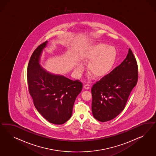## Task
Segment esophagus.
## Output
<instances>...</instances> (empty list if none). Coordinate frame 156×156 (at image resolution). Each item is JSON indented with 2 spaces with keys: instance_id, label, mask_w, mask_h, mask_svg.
I'll list each match as a JSON object with an SVG mask.
<instances>
[{
  "instance_id": "esophagus-1",
  "label": "esophagus",
  "mask_w": 156,
  "mask_h": 156,
  "mask_svg": "<svg viewBox=\"0 0 156 156\" xmlns=\"http://www.w3.org/2000/svg\"><path fill=\"white\" fill-rule=\"evenodd\" d=\"M84 88L85 89H90V85L89 84H85L84 85Z\"/></svg>"
}]
</instances>
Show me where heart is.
Here are the masks:
<instances>
[{"label":"heart","instance_id":"b5f03b06","mask_svg":"<svg viewBox=\"0 0 156 156\" xmlns=\"http://www.w3.org/2000/svg\"><path fill=\"white\" fill-rule=\"evenodd\" d=\"M117 51L115 48L104 43H98L89 47L85 52L83 58L89 62L90 73L96 78H102L108 75L117 60ZM80 70L83 67H80Z\"/></svg>","mask_w":156,"mask_h":156}]
</instances>
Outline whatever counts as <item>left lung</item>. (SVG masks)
<instances>
[{
    "mask_svg": "<svg viewBox=\"0 0 156 156\" xmlns=\"http://www.w3.org/2000/svg\"><path fill=\"white\" fill-rule=\"evenodd\" d=\"M138 65L129 48L125 60L92 86L93 115L101 122L116 117L125 108L133 89L137 85Z\"/></svg>",
    "mask_w": 156,
    "mask_h": 156,
    "instance_id": "8db88e82",
    "label": "left lung"
}]
</instances>
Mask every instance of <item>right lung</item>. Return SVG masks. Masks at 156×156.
Here are the masks:
<instances>
[{"instance_id":"add662e5","label":"right lung","mask_w":156,"mask_h":156,"mask_svg":"<svg viewBox=\"0 0 156 156\" xmlns=\"http://www.w3.org/2000/svg\"><path fill=\"white\" fill-rule=\"evenodd\" d=\"M47 43V41L43 43L34 50L28 62V91L38 112L49 122L62 125L71 118L75 100L83 83L53 74L40 65V57Z\"/></svg>"}]
</instances>
